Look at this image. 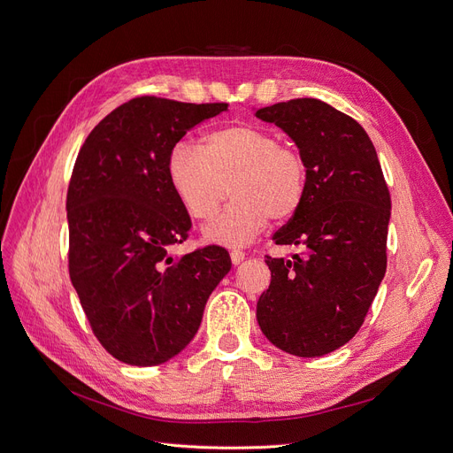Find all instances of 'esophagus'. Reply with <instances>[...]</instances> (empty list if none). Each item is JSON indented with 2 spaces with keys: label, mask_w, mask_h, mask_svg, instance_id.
Masks as SVG:
<instances>
[{
  "label": "esophagus",
  "mask_w": 453,
  "mask_h": 453,
  "mask_svg": "<svg viewBox=\"0 0 453 453\" xmlns=\"http://www.w3.org/2000/svg\"><path fill=\"white\" fill-rule=\"evenodd\" d=\"M245 252L243 250H240V249H232L230 250V260H232V264L234 265H240L243 260H245Z\"/></svg>",
  "instance_id": "34e87169"
}]
</instances>
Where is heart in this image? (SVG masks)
Listing matches in <instances>:
<instances>
[{"label":"heart","mask_w":453,"mask_h":453,"mask_svg":"<svg viewBox=\"0 0 453 453\" xmlns=\"http://www.w3.org/2000/svg\"><path fill=\"white\" fill-rule=\"evenodd\" d=\"M165 173L177 199L196 219L213 218L230 186L234 201L203 228L208 242L230 247L252 243L271 218H291L306 193L304 158L252 123L215 128L201 138L199 147L179 142L169 150Z\"/></svg>","instance_id":"1"}]
</instances>
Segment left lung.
Listing matches in <instances>:
<instances>
[{"label":"left lung","instance_id":"obj_1","mask_svg":"<svg viewBox=\"0 0 453 453\" xmlns=\"http://www.w3.org/2000/svg\"><path fill=\"white\" fill-rule=\"evenodd\" d=\"M256 118L274 123L306 164V193L273 240L298 247L291 260L267 256L269 289L256 306L276 349L319 357L361 328L387 267L391 197L376 149L350 116L319 99H291Z\"/></svg>","mask_w":453,"mask_h":453}]
</instances>
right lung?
<instances>
[{
    "label": "right lung",
    "mask_w": 453,
    "mask_h": 453,
    "mask_svg": "<svg viewBox=\"0 0 453 453\" xmlns=\"http://www.w3.org/2000/svg\"><path fill=\"white\" fill-rule=\"evenodd\" d=\"M226 103L136 97L106 116L79 150L68 188L70 278L99 342L155 367L196 337L206 300L230 271L223 247L173 257L191 219L171 189L169 150Z\"/></svg>",
    "instance_id": "add662e5"
}]
</instances>
